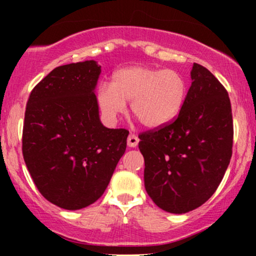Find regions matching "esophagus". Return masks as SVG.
Returning a JSON list of instances; mask_svg holds the SVG:
<instances>
[{
	"instance_id": "1",
	"label": "esophagus",
	"mask_w": 256,
	"mask_h": 256,
	"mask_svg": "<svg viewBox=\"0 0 256 256\" xmlns=\"http://www.w3.org/2000/svg\"><path fill=\"white\" fill-rule=\"evenodd\" d=\"M138 142H140V140H138V137L136 136L134 134H130L128 137V146H132V148H134V146H137Z\"/></svg>"
}]
</instances>
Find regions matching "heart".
I'll return each mask as SVG.
<instances>
[{
    "label": "heart",
    "mask_w": 256,
    "mask_h": 256,
    "mask_svg": "<svg viewBox=\"0 0 256 256\" xmlns=\"http://www.w3.org/2000/svg\"><path fill=\"white\" fill-rule=\"evenodd\" d=\"M188 83L180 73L149 66H130L118 70L110 85H101L98 102L107 119L116 118L131 101L134 116L149 128L165 126L174 120L183 108Z\"/></svg>",
    "instance_id": "b5f03b06"
}]
</instances>
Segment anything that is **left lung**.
Returning <instances> with one entry per match:
<instances>
[{"label":"left lung","instance_id":"1","mask_svg":"<svg viewBox=\"0 0 256 256\" xmlns=\"http://www.w3.org/2000/svg\"><path fill=\"white\" fill-rule=\"evenodd\" d=\"M192 79L177 118L138 134L146 192L158 207L176 214L195 210L216 192L234 144L224 85L198 64H194Z\"/></svg>","mask_w":256,"mask_h":256}]
</instances>
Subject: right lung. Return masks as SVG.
Returning a JSON list of instances; mask_svg holds the SVG:
<instances>
[{
	"mask_svg": "<svg viewBox=\"0 0 256 256\" xmlns=\"http://www.w3.org/2000/svg\"><path fill=\"white\" fill-rule=\"evenodd\" d=\"M94 60L58 66L34 88L25 110L22 155L38 192L64 210L101 198L126 149L128 131L100 122Z\"/></svg>",
	"mask_w": 256,
	"mask_h": 256,
	"instance_id": "1",
	"label": "right lung"
}]
</instances>
